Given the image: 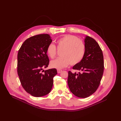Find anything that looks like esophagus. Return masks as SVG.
Here are the masks:
<instances>
[{"label": "esophagus", "mask_w": 121, "mask_h": 121, "mask_svg": "<svg viewBox=\"0 0 121 121\" xmlns=\"http://www.w3.org/2000/svg\"><path fill=\"white\" fill-rule=\"evenodd\" d=\"M62 72V70H61V69H57V73H61Z\"/></svg>", "instance_id": "34e87169"}]
</instances>
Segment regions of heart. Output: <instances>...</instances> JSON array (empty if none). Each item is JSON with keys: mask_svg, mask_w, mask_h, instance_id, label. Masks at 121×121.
<instances>
[{"mask_svg": "<svg viewBox=\"0 0 121 121\" xmlns=\"http://www.w3.org/2000/svg\"><path fill=\"white\" fill-rule=\"evenodd\" d=\"M57 48L61 49V57L50 62L52 68L61 69L67 67L69 64L77 65L83 59L85 52L83 43L78 38L71 35H65L56 41ZM48 55L50 58L54 59L56 54V48L54 44L51 43L46 49Z\"/></svg>", "mask_w": 121, "mask_h": 121, "instance_id": "obj_1", "label": "heart"}]
</instances>
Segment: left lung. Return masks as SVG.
Listing matches in <instances>:
<instances>
[{
    "label": "left lung",
    "instance_id": "1",
    "mask_svg": "<svg viewBox=\"0 0 121 121\" xmlns=\"http://www.w3.org/2000/svg\"><path fill=\"white\" fill-rule=\"evenodd\" d=\"M85 52L78 64L73 67L80 72H68V84L71 92L80 98L89 97L94 93L100 84L104 70V56L98 43L92 38L85 36Z\"/></svg>",
    "mask_w": 121,
    "mask_h": 121
}]
</instances>
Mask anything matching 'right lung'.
Segmentation results:
<instances>
[{"mask_svg": "<svg viewBox=\"0 0 121 121\" xmlns=\"http://www.w3.org/2000/svg\"><path fill=\"white\" fill-rule=\"evenodd\" d=\"M52 41L48 34L35 35L25 40L18 50L19 78L24 89L34 97L48 94L53 86V78L57 73L56 69L43 70L49 64L46 49Z\"/></svg>", "mask_w": 121, "mask_h": 121, "instance_id": "right-lung-1", "label": "right lung"}]
</instances>
